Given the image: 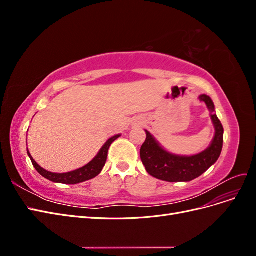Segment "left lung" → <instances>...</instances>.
Instances as JSON below:
<instances>
[{
  "label": "left lung",
  "mask_w": 256,
  "mask_h": 256,
  "mask_svg": "<svg viewBox=\"0 0 256 256\" xmlns=\"http://www.w3.org/2000/svg\"><path fill=\"white\" fill-rule=\"evenodd\" d=\"M210 112V118L214 127V136L207 148L192 156H180L166 150L148 131L145 130L146 140L143 143L140 156L147 173L160 180L168 182H191L205 173L219 159L223 146V126L214 113L212 98L200 95Z\"/></svg>",
  "instance_id": "left-lung-1"
}]
</instances>
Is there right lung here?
Listing matches in <instances>:
<instances>
[{"label":"right lung","instance_id":"obj_1","mask_svg":"<svg viewBox=\"0 0 256 256\" xmlns=\"http://www.w3.org/2000/svg\"><path fill=\"white\" fill-rule=\"evenodd\" d=\"M120 136V134H116V136L110 138L109 140L104 143V145L102 147V148H100L99 152L96 154V157L90 162H88V164H85L84 166H82L78 170H74V171L67 172V173L49 172V171H47V170L42 168L40 164H37V162L33 159L32 156H30L28 150V154L30 161H32L34 168H36V171L40 173L42 177L47 178V180H49L53 182L65 184H80L83 182L90 180H92V178H94L100 174V172L102 171V168L106 164L108 152H109L111 144Z\"/></svg>","mask_w":256,"mask_h":256}]
</instances>
